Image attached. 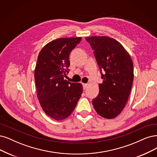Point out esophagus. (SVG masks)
I'll return each instance as SVG.
<instances>
[{"instance_id": "1", "label": "esophagus", "mask_w": 157, "mask_h": 157, "mask_svg": "<svg viewBox=\"0 0 157 157\" xmlns=\"http://www.w3.org/2000/svg\"><path fill=\"white\" fill-rule=\"evenodd\" d=\"M82 85H83V89H84V90H85L86 87H87V86H88V84H86V83H83Z\"/></svg>"}]
</instances>
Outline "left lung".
I'll return each mask as SVG.
<instances>
[{
    "label": "left lung",
    "instance_id": "1",
    "mask_svg": "<svg viewBox=\"0 0 157 157\" xmlns=\"http://www.w3.org/2000/svg\"><path fill=\"white\" fill-rule=\"evenodd\" d=\"M85 39L94 50L103 79L92 105L101 117L114 118L121 113L128 100L134 78L132 61L124 46L113 38L92 36Z\"/></svg>",
    "mask_w": 157,
    "mask_h": 157
}]
</instances>
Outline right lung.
<instances>
[{
    "label": "right lung",
    "instance_id": "add662e5",
    "mask_svg": "<svg viewBox=\"0 0 157 157\" xmlns=\"http://www.w3.org/2000/svg\"><path fill=\"white\" fill-rule=\"evenodd\" d=\"M81 40L82 37L54 40L38 55L34 71L37 96L44 113L56 120L71 114L83 92L82 84L65 79L69 71L70 53Z\"/></svg>",
    "mask_w": 157,
    "mask_h": 157
}]
</instances>
